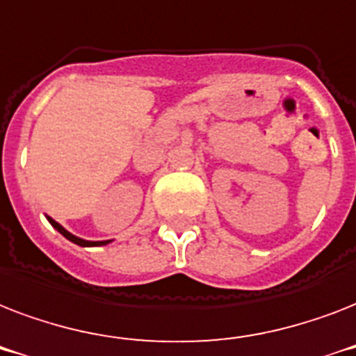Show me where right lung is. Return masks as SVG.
I'll return each mask as SVG.
<instances>
[{
	"instance_id": "add662e5",
	"label": "right lung",
	"mask_w": 356,
	"mask_h": 356,
	"mask_svg": "<svg viewBox=\"0 0 356 356\" xmlns=\"http://www.w3.org/2000/svg\"><path fill=\"white\" fill-rule=\"evenodd\" d=\"M46 218H47V222L51 223L53 227L57 229L58 233L63 234V236L66 238V240H70V242L77 243V245H81V248H97V245H107V243L113 242V240H99V242H90V240H85V238L75 236V234H72V233H70V231H66V229H64L63 225H60V223L55 222L53 218H49V216H46Z\"/></svg>"
}]
</instances>
